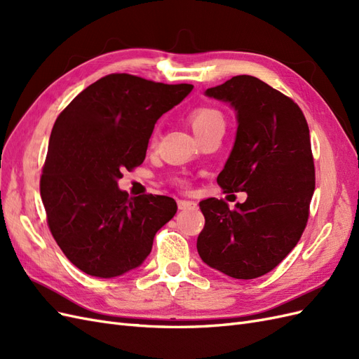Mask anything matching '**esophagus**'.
<instances>
[{"mask_svg":"<svg viewBox=\"0 0 359 359\" xmlns=\"http://www.w3.org/2000/svg\"><path fill=\"white\" fill-rule=\"evenodd\" d=\"M178 208L180 210H196L198 203L193 201H186V199H180L178 201Z\"/></svg>","mask_w":359,"mask_h":359,"instance_id":"34e87169","label":"esophagus"}]
</instances>
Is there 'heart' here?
I'll return each mask as SVG.
<instances>
[{
	"label": "heart",
	"mask_w": 359,
	"mask_h": 359,
	"mask_svg": "<svg viewBox=\"0 0 359 359\" xmlns=\"http://www.w3.org/2000/svg\"><path fill=\"white\" fill-rule=\"evenodd\" d=\"M217 123H223V116L219 111L211 109V107H199L190 115V124L194 133H199L203 128Z\"/></svg>",
	"instance_id": "heart-1"
}]
</instances>
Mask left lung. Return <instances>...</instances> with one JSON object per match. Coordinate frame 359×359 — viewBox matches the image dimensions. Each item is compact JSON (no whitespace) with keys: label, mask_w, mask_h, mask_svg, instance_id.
<instances>
[{"label":"left lung","mask_w":359,"mask_h":359,"mask_svg":"<svg viewBox=\"0 0 359 359\" xmlns=\"http://www.w3.org/2000/svg\"><path fill=\"white\" fill-rule=\"evenodd\" d=\"M205 95L235 111V142L217 182L247 199L233 210L222 199L199 202L198 253L226 276L256 278L290 253L307 224L314 191L309 126L297 103L255 76H233Z\"/></svg>","instance_id":"1"}]
</instances>
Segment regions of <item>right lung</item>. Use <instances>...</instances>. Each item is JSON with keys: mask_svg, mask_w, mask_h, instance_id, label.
Here are the masks:
<instances>
[{"mask_svg": "<svg viewBox=\"0 0 359 359\" xmlns=\"http://www.w3.org/2000/svg\"><path fill=\"white\" fill-rule=\"evenodd\" d=\"M191 90L189 83L107 74L57 118L40 194L57 244L85 274L114 278L139 268L157 231L175 215L172 198H130L118 180L124 168L142 165L157 119Z\"/></svg>", "mask_w": 359, "mask_h": 359, "instance_id": "add662e5", "label": "right lung"}]
</instances>
